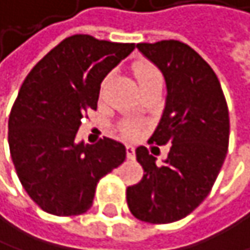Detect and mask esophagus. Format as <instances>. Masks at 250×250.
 I'll list each match as a JSON object with an SVG mask.
<instances>
[{
  "label": "esophagus",
  "mask_w": 250,
  "mask_h": 250,
  "mask_svg": "<svg viewBox=\"0 0 250 250\" xmlns=\"http://www.w3.org/2000/svg\"><path fill=\"white\" fill-rule=\"evenodd\" d=\"M126 154H127V158L129 160H135V148L132 145H127L126 146Z\"/></svg>",
  "instance_id": "obj_1"
}]
</instances>
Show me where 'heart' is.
Returning a JSON list of instances; mask_svg holds the SVG:
<instances>
[{
  "instance_id": "heart-1",
  "label": "heart",
  "mask_w": 250,
  "mask_h": 250,
  "mask_svg": "<svg viewBox=\"0 0 250 250\" xmlns=\"http://www.w3.org/2000/svg\"><path fill=\"white\" fill-rule=\"evenodd\" d=\"M135 73H136V77L139 80V84H144V83H148V82H152V80H161L160 71L155 67H152L149 64H145V62L138 64L135 67ZM121 132L124 135H133L135 133V130L130 126H123Z\"/></svg>"
}]
</instances>
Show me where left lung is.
<instances>
[{
    "mask_svg": "<svg viewBox=\"0 0 250 250\" xmlns=\"http://www.w3.org/2000/svg\"><path fill=\"white\" fill-rule=\"evenodd\" d=\"M138 49L166 79V108L151 142L170 144V152L158 166L145 146L136 149L145 174L127 188V205L141 221L167 224L189 215L211 192L229 149V108L217 74L189 45L161 41Z\"/></svg>",
    "mask_w": 250,
    "mask_h": 250,
    "instance_id": "1",
    "label": "left lung"
}]
</instances>
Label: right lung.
<instances>
[{"label": "right lung", "instance_id": "obj_1", "mask_svg": "<svg viewBox=\"0 0 250 250\" xmlns=\"http://www.w3.org/2000/svg\"><path fill=\"white\" fill-rule=\"evenodd\" d=\"M133 49L135 43L73 35L24 79L8 118V146L21 186L45 212H86L98 182L126 160V148L114 139H74L83 115L96 109L104 77Z\"/></svg>", "mask_w": 250, "mask_h": 250}]
</instances>
